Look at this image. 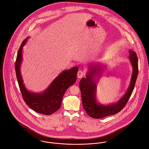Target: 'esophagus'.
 Masks as SVG:
<instances>
[{
	"label": "esophagus",
	"instance_id": "34e87169",
	"mask_svg": "<svg viewBox=\"0 0 149 149\" xmlns=\"http://www.w3.org/2000/svg\"><path fill=\"white\" fill-rule=\"evenodd\" d=\"M84 75V72L83 70H80L78 71V72H77V77L79 78H81Z\"/></svg>",
	"mask_w": 149,
	"mask_h": 149
}]
</instances>
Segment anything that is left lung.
Masks as SVG:
<instances>
[{"mask_svg": "<svg viewBox=\"0 0 149 149\" xmlns=\"http://www.w3.org/2000/svg\"><path fill=\"white\" fill-rule=\"evenodd\" d=\"M129 60L132 66V73L128 89L124 95L116 103L102 104L96 100L97 84L104 66L93 63L88 66L86 77H83L79 83L83 106L87 114L95 119H100L120 112L127 103L135 85L138 73V57L136 53L129 50Z\"/></svg>", "mask_w": 149, "mask_h": 149, "instance_id": "1", "label": "left lung"}]
</instances>
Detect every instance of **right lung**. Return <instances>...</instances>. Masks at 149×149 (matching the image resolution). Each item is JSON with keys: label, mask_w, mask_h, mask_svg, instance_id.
I'll return each instance as SVG.
<instances>
[{"label": "right lung", "mask_w": 149, "mask_h": 149, "mask_svg": "<svg viewBox=\"0 0 149 149\" xmlns=\"http://www.w3.org/2000/svg\"><path fill=\"white\" fill-rule=\"evenodd\" d=\"M29 38V37H27L22 43L17 56L15 71L19 86L23 99L28 106L39 113L51 115L60 108L65 91L76 82L79 68L74 66L63 70L42 92L36 93L29 91L23 83L21 72L23 47Z\"/></svg>", "instance_id": "add662e5"}]
</instances>
